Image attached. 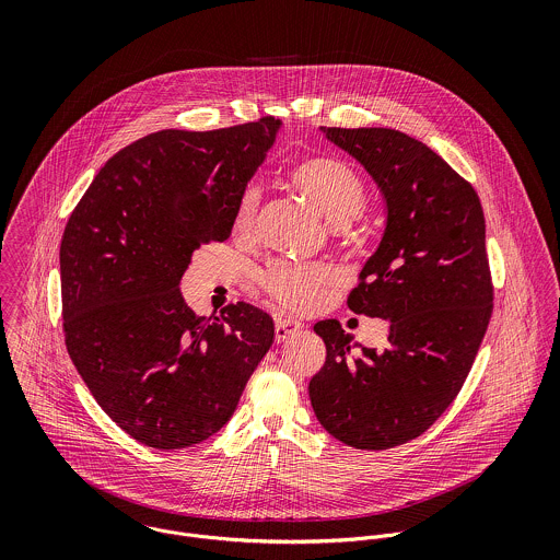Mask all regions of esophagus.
<instances>
[{"label":"esophagus","instance_id":"obj_1","mask_svg":"<svg viewBox=\"0 0 560 560\" xmlns=\"http://www.w3.org/2000/svg\"><path fill=\"white\" fill-rule=\"evenodd\" d=\"M304 325L300 320L293 319H278L276 320V340L282 342L287 340L289 336H293L295 331H300Z\"/></svg>","mask_w":560,"mask_h":560}]
</instances>
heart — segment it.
Returning a JSON list of instances; mask_svg holds the SVG:
<instances>
[{"instance_id":"obj_1","label":"heart","mask_w":560,"mask_h":560,"mask_svg":"<svg viewBox=\"0 0 560 560\" xmlns=\"http://www.w3.org/2000/svg\"><path fill=\"white\" fill-rule=\"evenodd\" d=\"M289 183L319 211L320 215L340 231L366 205V185L362 176L336 158H306L289 170ZM260 191L247 185L241 191L233 229L241 237H249L256 229ZM334 278L325 265H293L278 262L262 273V284L271 298L293 311H311L319 302L320 291Z\"/></svg>"}]
</instances>
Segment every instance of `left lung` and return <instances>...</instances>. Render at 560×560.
I'll return each instance as SVG.
<instances>
[{"label":"left lung","mask_w":560,"mask_h":560,"mask_svg":"<svg viewBox=\"0 0 560 560\" xmlns=\"http://www.w3.org/2000/svg\"><path fill=\"white\" fill-rule=\"evenodd\" d=\"M320 133L371 174L384 198V235L347 304L390 329L384 349H366L338 320H319L315 331L327 355L308 395L336 440L384 451L427 431L472 369L493 300L485 218L472 185L407 133Z\"/></svg>","instance_id":"8db88e82"}]
</instances>
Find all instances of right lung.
<instances>
[{
	"label": "right lung",
	"mask_w": 560,
	"mask_h": 560,
	"mask_svg": "<svg viewBox=\"0 0 560 560\" xmlns=\"http://www.w3.org/2000/svg\"><path fill=\"white\" fill-rule=\"evenodd\" d=\"M282 122L163 129L107 161L60 245L69 355L133 440L187 448L220 431L273 342V320L231 304L198 317L180 293L194 252L231 237L241 191Z\"/></svg>",
	"instance_id": "1"
}]
</instances>
